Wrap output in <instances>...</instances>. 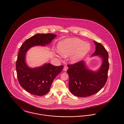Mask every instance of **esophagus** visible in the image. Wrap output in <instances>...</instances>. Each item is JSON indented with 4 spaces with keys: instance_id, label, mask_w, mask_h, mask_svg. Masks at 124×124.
<instances>
[{
    "instance_id": "34e87169",
    "label": "esophagus",
    "mask_w": 124,
    "mask_h": 124,
    "mask_svg": "<svg viewBox=\"0 0 124 124\" xmlns=\"http://www.w3.org/2000/svg\"><path fill=\"white\" fill-rule=\"evenodd\" d=\"M68 68V67H67L66 65H65V66L64 67L63 70H64V71H66L67 70Z\"/></svg>"
}]
</instances>
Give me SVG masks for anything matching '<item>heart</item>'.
Returning a JSON list of instances; mask_svg holds the SVG:
<instances>
[{
	"label": "heart",
	"mask_w": 124,
	"mask_h": 124,
	"mask_svg": "<svg viewBox=\"0 0 124 124\" xmlns=\"http://www.w3.org/2000/svg\"><path fill=\"white\" fill-rule=\"evenodd\" d=\"M90 45L78 38L66 39L60 42L58 49L64 57L71 55L70 59L72 63H76L83 59L90 50Z\"/></svg>",
	"instance_id": "1"
}]
</instances>
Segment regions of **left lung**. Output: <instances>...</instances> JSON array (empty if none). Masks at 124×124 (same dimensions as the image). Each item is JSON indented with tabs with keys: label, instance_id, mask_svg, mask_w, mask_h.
<instances>
[{
	"label": "left lung",
	"instance_id": "1",
	"mask_svg": "<svg viewBox=\"0 0 124 124\" xmlns=\"http://www.w3.org/2000/svg\"><path fill=\"white\" fill-rule=\"evenodd\" d=\"M94 43L96 51L92 56L100 55L103 59L98 71L94 72L87 69L84 61L68 65L69 88L71 93L77 97H86L94 94L104 86L107 79L108 53L101 44L95 41Z\"/></svg>",
	"mask_w": 124,
	"mask_h": 124
}]
</instances>
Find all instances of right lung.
Wrapping results in <instances>:
<instances>
[{
	"instance_id": "obj_1",
	"label": "right lung",
	"mask_w": 124,
	"mask_h": 124,
	"mask_svg": "<svg viewBox=\"0 0 124 124\" xmlns=\"http://www.w3.org/2000/svg\"><path fill=\"white\" fill-rule=\"evenodd\" d=\"M56 36L52 33L37 34L25 40L20 48L16 64L18 81L21 87L31 94L39 96L46 94L64 65L54 66L48 63L31 68L25 63L26 52L33 46H45L50 44Z\"/></svg>"
}]
</instances>
